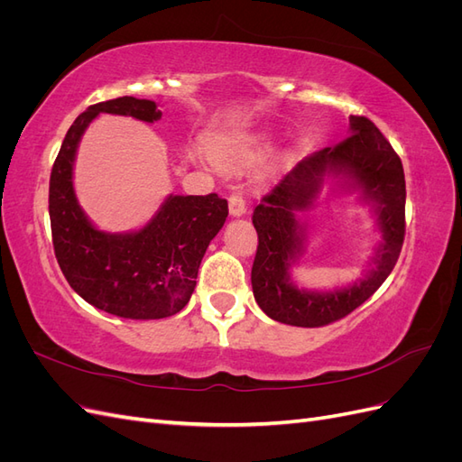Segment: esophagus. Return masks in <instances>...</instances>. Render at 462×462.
<instances>
[{
    "instance_id": "34e87169",
    "label": "esophagus",
    "mask_w": 462,
    "mask_h": 462,
    "mask_svg": "<svg viewBox=\"0 0 462 462\" xmlns=\"http://www.w3.org/2000/svg\"><path fill=\"white\" fill-rule=\"evenodd\" d=\"M229 214L233 217H241L246 214V202L241 192H233L229 197Z\"/></svg>"
}]
</instances>
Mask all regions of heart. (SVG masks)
<instances>
[{"mask_svg": "<svg viewBox=\"0 0 462 462\" xmlns=\"http://www.w3.org/2000/svg\"><path fill=\"white\" fill-rule=\"evenodd\" d=\"M214 156L223 163H250L258 158V152L248 146H217Z\"/></svg>", "mask_w": 462, "mask_h": 462, "instance_id": "heart-1", "label": "heart"}]
</instances>
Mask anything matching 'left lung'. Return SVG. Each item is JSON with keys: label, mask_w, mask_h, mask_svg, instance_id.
Masks as SVG:
<instances>
[{"label": "left lung", "mask_w": 462, "mask_h": 462, "mask_svg": "<svg viewBox=\"0 0 462 462\" xmlns=\"http://www.w3.org/2000/svg\"><path fill=\"white\" fill-rule=\"evenodd\" d=\"M348 125L351 136L299 162L254 208L258 250L250 275L253 292L265 314L287 326L319 328L351 314L380 289L401 254L407 200L401 158L370 119L351 116ZM324 176L341 178L344 189L361 192L378 217L383 243L365 280L319 293L292 284L290 265L303 254L298 214L311 207Z\"/></svg>", "instance_id": "8db88e82"}]
</instances>
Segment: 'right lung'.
<instances>
[{
    "label": "right lung",
    "instance_id": "obj_1",
    "mask_svg": "<svg viewBox=\"0 0 462 462\" xmlns=\"http://www.w3.org/2000/svg\"><path fill=\"white\" fill-rule=\"evenodd\" d=\"M100 114L153 123L156 102L133 96L90 106L67 131L50 177V221L55 258L75 292L107 314L160 319L190 300L209 241L229 214L227 200L170 194L146 226L131 233L96 229L73 189V165L82 134Z\"/></svg>",
    "mask_w": 462,
    "mask_h": 462
}]
</instances>
